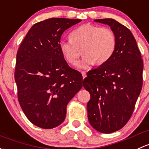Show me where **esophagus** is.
Instances as JSON below:
<instances>
[{
    "mask_svg": "<svg viewBox=\"0 0 149 149\" xmlns=\"http://www.w3.org/2000/svg\"><path fill=\"white\" fill-rule=\"evenodd\" d=\"M81 74H82L84 79L86 78V71H81Z\"/></svg>",
    "mask_w": 149,
    "mask_h": 149,
    "instance_id": "34e87169",
    "label": "esophagus"
}]
</instances>
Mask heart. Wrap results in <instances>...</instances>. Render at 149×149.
<instances>
[{
    "mask_svg": "<svg viewBox=\"0 0 149 149\" xmlns=\"http://www.w3.org/2000/svg\"><path fill=\"white\" fill-rule=\"evenodd\" d=\"M70 36L61 40L59 48L70 65L76 63L82 49L84 56L76 64L79 68H87L93 64L103 65L111 58L116 46V38L111 29L91 23L76 28Z\"/></svg>",
    "mask_w": 149,
    "mask_h": 149,
    "instance_id": "obj_1",
    "label": "heart"
}]
</instances>
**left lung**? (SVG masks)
Instances as JSON below:
<instances>
[{"instance_id": "1", "label": "left lung", "mask_w": 149, "mask_h": 149, "mask_svg": "<svg viewBox=\"0 0 149 149\" xmlns=\"http://www.w3.org/2000/svg\"><path fill=\"white\" fill-rule=\"evenodd\" d=\"M95 21L110 26L116 46L111 58L88 72L84 80L91 95L88 118L96 131L111 134L123 128L134 112L143 85V61L128 28L112 18Z\"/></svg>"}]
</instances>
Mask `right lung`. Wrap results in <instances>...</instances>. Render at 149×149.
Masks as SVG:
<instances>
[{
	"label": "right lung",
	"mask_w": 149,
	"mask_h": 149,
	"mask_svg": "<svg viewBox=\"0 0 149 149\" xmlns=\"http://www.w3.org/2000/svg\"><path fill=\"white\" fill-rule=\"evenodd\" d=\"M80 19L48 18L34 24L16 55L15 81L22 110L33 124L54 128L65 120L66 106L83 86L82 75L68 65L61 37Z\"/></svg>",
	"instance_id": "obj_1"
}]
</instances>
